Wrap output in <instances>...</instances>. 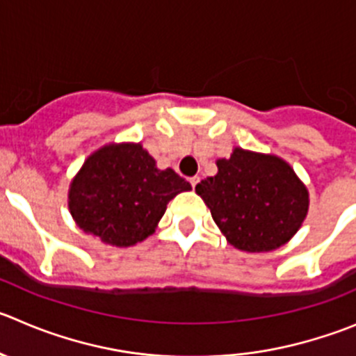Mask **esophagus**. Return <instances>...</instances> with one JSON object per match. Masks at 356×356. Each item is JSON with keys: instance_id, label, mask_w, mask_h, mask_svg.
<instances>
[{"instance_id": "1", "label": "esophagus", "mask_w": 356, "mask_h": 356, "mask_svg": "<svg viewBox=\"0 0 356 356\" xmlns=\"http://www.w3.org/2000/svg\"><path fill=\"white\" fill-rule=\"evenodd\" d=\"M197 184H200V176H192V178H191V185H192V187H195V185H197Z\"/></svg>"}]
</instances>
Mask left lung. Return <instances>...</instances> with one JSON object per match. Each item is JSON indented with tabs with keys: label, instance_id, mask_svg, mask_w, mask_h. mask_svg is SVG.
I'll list each match as a JSON object with an SVG mask.
<instances>
[{
	"label": "left lung",
	"instance_id": "1",
	"mask_svg": "<svg viewBox=\"0 0 356 356\" xmlns=\"http://www.w3.org/2000/svg\"><path fill=\"white\" fill-rule=\"evenodd\" d=\"M217 175L195 185L227 242L245 252L286 245L309 211V191L280 156L234 146L217 159Z\"/></svg>",
	"mask_w": 356,
	"mask_h": 356
}]
</instances>
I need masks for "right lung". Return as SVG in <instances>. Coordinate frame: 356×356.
<instances>
[{
  "label": "right lung",
  "instance_id": "1",
  "mask_svg": "<svg viewBox=\"0 0 356 356\" xmlns=\"http://www.w3.org/2000/svg\"><path fill=\"white\" fill-rule=\"evenodd\" d=\"M192 191L172 169H159L141 143H107L88 155L68 187V210L86 234L132 247L155 233L168 203Z\"/></svg>",
  "mask_w": 356,
  "mask_h": 356
}]
</instances>
